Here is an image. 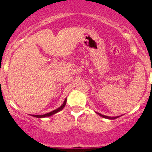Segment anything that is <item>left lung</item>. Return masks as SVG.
I'll return each mask as SVG.
<instances>
[{
    "label": "left lung",
    "instance_id": "obj_1",
    "mask_svg": "<svg viewBox=\"0 0 152 152\" xmlns=\"http://www.w3.org/2000/svg\"><path fill=\"white\" fill-rule=\"evenodd\" d=\"M96 113H97V112H96ZM97 114H98L99 115V116H102V117H103V118H109V119H115V118H116L119 117V116H115V117H110V116H105V115H102V114H99V113H97Z\"/></svg>",
    "mask_w": 152,
    "mask_h": 152
}]
</instances>
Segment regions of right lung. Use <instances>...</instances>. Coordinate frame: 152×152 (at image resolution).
I'll use <instances>...</instances> for the list:
<instances>
[{
    "label": "right lung",
    "mask_w": 152,
    "mask_h": 152,
    "mask_svg": "<svg viewBox=\"0 0 152 152\" xmlns=\"http://www.w3.org/2000/svg\"><path fill=\"white\" fill-rule=\"evenodd\" d=\"M66 99H65V101H64V102L63 103V104L61 106H60V107L58 108V109L53 110V111H50L49 113H47L46 114H43V115H32V116H34V117H37V118H44V117H48V116H52V115L56 114V113H58V111H61V110L64 109V106H66Z\"/></svg>",
    "instance_id": "right-lung-1"
}]
</instances>
